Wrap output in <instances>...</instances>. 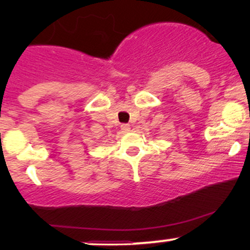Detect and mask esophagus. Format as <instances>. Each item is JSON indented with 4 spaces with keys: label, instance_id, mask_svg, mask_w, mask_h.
Segmentation results:
<instances>
[{
    "label": "esophagus",
    "instance_id": "obj_1",
    "mask_svg": "<svg viewBox=\"0 0 250 250\" xmlns=\"http://www.w3.org/2000/svg\"><path fill=\"white\" fill-rule=\"evenodd\" d=\"M121 130L125 131V133H127V131L130 130V125H121Z\"/></svg>",
    "mask_w": 250,
    "mask_h": 250
}]
</instances>
